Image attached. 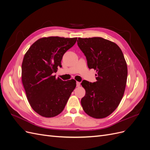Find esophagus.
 I'll return each mask as SVG.
<instances>
[{
  "instance_id": "obj_1",
  "label": "esophagus",
  "mask_w": 150,
  "mask_h": 150,
  "mask_svg": "<svg viewBox=\"0 0 150 150\" xmlns=\"http://www.w3.org/2000/svg\"><path fill=\"white\" fill-rule=\"evenodd\" d=\"M76 86H77V87H79V86H80V83L79 82H78V81H77V82H76Z\"/></svg>"
}]
</instances>
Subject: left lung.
Returning <instances> with one entry per match:
<instances>
[{
	"label": "left lung",
	"instance_id": "1",
	"mask_svg": "<svg viewBox=\"0 0 150 150\" xmlns=\"http://www.w3.org/2000/svg\"><path fill=\"white\" fill-rule=\"evenodd\" d=\"M78 45L89 69L97 72L96 82L81 83L86 90L81 105L89 116L104 118L116 110L123 96L128 76L125 57L116 44L102 38H79Z\"/></svg>",
	"mask_w": 150,
	"mask_h": 150
}]
</instances>
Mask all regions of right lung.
Listing matches in <instances>:
<instances>
[{"instance_id":"1","label":"right lung","mask_w":150,"mask_h":150,"mask_svg":"<svg viewBox=\"0 0 150 150\" xmlns=\"http://www.w3.org/2000/svg\"><path fill=\"white\" fill-rule=\"evenodd\" d=\"M77 38L49 37L39 39L30 47L22 64V81L33 110L40 116L54 117L63 111L76 81H62L53 76L61 67L64 53Z\"/></svg>"}]
</instances>
